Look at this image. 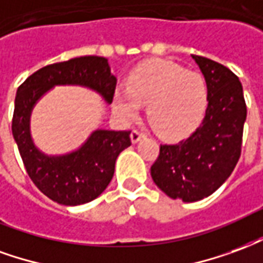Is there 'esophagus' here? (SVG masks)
I'll list each match as a JSON object with an SVG mask.
<instances>
[{
    "instance_id": "obj_1",
    "label": "esophagus",
    "mask_w": 263,
    "mask_h": 263,
    "mask_svg": "<svg viewBox=\"0 0 263 263\" xmlns=\"http://www.w3.org/2000/svg\"><path fill=\"white\" fill-rule=\"evenodd\" d=\"M144 137V134L141 133V132H139V130H133L132 132V134H130V140H132V143L133 144H136V143H139L140 140Z\"/></svg>"
}]
</instances>
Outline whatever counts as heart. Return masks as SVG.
Here are the masks:
<instances>
[{
    "label": "heart",
    "instance_id": "obj_1",
    "mask_svg": "<svg viewBox=\"0 0 263 263\" xmlns=\"http://www.w3.org/2000/svg\"><path fill=\"white\" fill-rule=\"evenodd\" d=\"M147 103V119L161 137L181 139L196 129L208 108V85L199 72L171 61H147L129 76V87L116 88L113 109L133 120Z\"/></svg>",
    "mask_w": 263,
    "mask_h": 263
}]
</instances>
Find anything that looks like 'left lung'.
<instances>
[{
  "label": "left lung",
  "mask_w": 263,
  "mask_h": 263,
  "mask_svg": "<svg viewBox=\"0 0 263 263\" xmlns=\"http://www.w3.org/2000/svg\"><path fill=\"white\" fill-rule=\"evenodd\" d=\"M208 85V109L202 124L178 144H162L151 178L166 196L197 202L229 179L241 155L247 119L238 77L220 63L193 55Z\"/></svg>",
  "instance_id": "8db88e82"
}]
</instances>
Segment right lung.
<instances>
[{
	"mask_svg": "<svg viewBox=\"0 0 263 263\" xmlns=\"http://www.w3.org/2000/svg\"><path fill=\"white\" fill-rule=\"evenodd\" d=\"M59 85H78L99 93L112 103L116 77L108 59L76 57L40 68L18 88L12 134L29 178L42 193L64 206H78L97 199L108 187L119 154L127 148L130 132L93 130L80 148L60 155L39 150L30 133V115L45 93Z\"/></svg>",
	"mask_w": 263,
	"mask_h": 263,
	"instance_id": "1",
	"label": "right lung"
}]
</instances>
